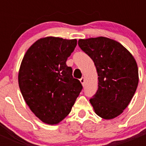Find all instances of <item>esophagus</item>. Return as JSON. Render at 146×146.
Returning <instances> with one entry per match:
<instances>
[{
  "mask_svg": "<svg viewBox=\"0 0 146 146\" xmlns=\"http://www.w3.org/2000/svg\"><path fill=\"white\" fill-rule=\"evenodd\" d=\"M80 82L82 83V85H84V83H85V78H84V77H82V78L80 80Z\"/></svg>",
  "mask_w": 146,
  "mask_h": 146,
  "instance_id": "34e87169",
  "label": "esophagus"
}]
</instances>
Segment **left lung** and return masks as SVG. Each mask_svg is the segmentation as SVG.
<instances>
[{
  "instance_id": "1",
  "label": "left lung",
  "mask_w": 146,
  "mask_h": 146,
  "mask_svg": "<svg viewBox=\"0 0 146 146\" xmlns=\"http://www.w3.org/2000/svg\"><path fill=\"white\" fill-rule=\"evenodd\" d=\"M78 45L92 59L97 71L98 90L90 99L94 111L104 119L118 116L138 85L135 58L119 42L106 37L79 39Z\"/></svg>"
}]
</instances>
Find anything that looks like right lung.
I'll list each match as a JSON object with an SVG mask.
<instances>
[{
    "instance_id": "obj_1",
    "label": "right lung",
    "mask_w": 146,
    "mask_h": 146,
    "mask_svg": "<svg viewBox=\"0 0 146 146\" xmlns=\"http://www.w3.org/2000/svg\"><path fill=\"white\" fill-rule=\"evenodd\" d=\"M76 46L77 39L45 37L33 43L23 57L18 74L20 91L44 123L54 125L64 119L82 91L66 64Z\"/></svg>"
}]
</instances>
